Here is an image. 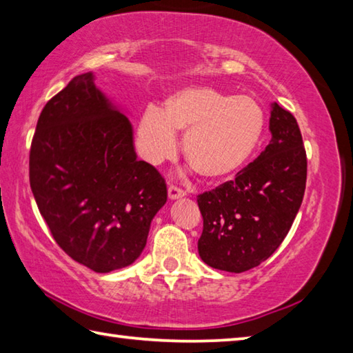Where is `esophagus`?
<instances>
[{
	"label": "esophagus",
	"instance_id": "obj_1",
	"mask_svg": "<svg viewBox=\"0 0 353 353\" xmlns=\"http://www.w3.org/2000/svg\"><path fill=\"white\" fill-rule=\"evenodd\" d=\"M183 196H185V191L182 188L176 187V185H170L168 197L171 199V201H174V199H179V197H183Z\"/></svg>",
	"mask_w": 353,
	"mask_h": 353
}]
</instances>
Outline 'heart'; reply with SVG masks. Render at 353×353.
Returning <instances> with one entry per match:
<instances>
[{
	"label": "heart",
	"instance_id": "obj_1",
	"mask_svg": "<svg viewBox=\"0 0 353 353\" xmlns=\"http://www.w3.org/2000/svg\"><path fill=\"white\" fill-rule=\"evenodd\" d=\"M176 131L183 136V154L197 174L219 181L236 174L261 142L264 111L253 99L207 86L179 89L145 110L137 128L140 154L160 163L176 154Z\"/></svg>",
	"mask_w": 353,
	"mask_h": 353
}]
</instances>
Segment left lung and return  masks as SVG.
Here are the masks:
<instances>
[{"label": "left lung", "mask_w": 353, "mask_h": 353, "mask_svg": "<svg viewBox=\"0 0 353 353\" xmlns=\"http://www.w3.org/2000/svg\"><path fill=\"white\" fill-rule=\"evenodd\" d=\"M272 140L233 181L197 196L203 217L197 242L205 264L232 273L270 258L303 203L307 157L296 119L272 103Z\"/></svg>", "instance_id": "1"}]
</instances>
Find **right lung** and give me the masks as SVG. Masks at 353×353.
I'll return each mask as SVG.
<instances>
[{
	"instance_id": "add662e5",
	"label": "right lung",
	"mask_w": 353,
	"mask_h": 353,
	"mask_svg": "<svg viewBox=\"0 0 353 353\" xmlns=\"http://www.w3.org/2000/svg\"><path fill=\"white\" fill-rule=\"evenodd\" d=\"M29 179L55 242L97 273L139 258L166 202L165 179L137 160L131 121L95 86L92 72L74 77L43 108Z\"/></svg>"
}]
</instances>
